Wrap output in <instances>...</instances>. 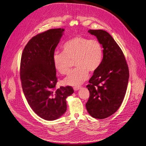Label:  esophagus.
I'll use <instances>...</instances> for the list:
<instances>
[{"instance_id": "34e87169", "label": "esophagus", "mask_w": 146, "mask_h": 146, "mask_svg": "<svg viewBox=\"0 0 146 146\" xmlns=\"http://www.w3.org/2000/svg\"><path fill=\"white\" fill-rule=\"evenodd\" d=\"M80 88V87H77V86H75V87H73V89H74V91H77V90H78Z\"/></svg>"}]
</instances>
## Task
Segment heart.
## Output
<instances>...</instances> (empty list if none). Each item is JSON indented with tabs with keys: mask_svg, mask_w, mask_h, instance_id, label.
I'll return each instance as SVG.
<instances>
[{
	"mask_svg": "<svg viewBox=\"0 0 146 146\" xmlns=\"http://www.w3.org/2000/svg\"><path fill=\"white\" fill-rule=\"evenodd\" d=\"M62 49L63 52H56L53 57L55 69L61 74H67L70 60H74L77 68L64 79L65 85H81L88 78V72H95L102 63L103 49L97 39L76 36L66 41Z\"/></svg>",
	"mask_w": 146,
	"mask_h": 146,
	"instance_id": "obj_1",
	"label": "heart"
}]
</instances>
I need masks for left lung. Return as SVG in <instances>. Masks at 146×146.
<instances>
[{
  "label": "left lung",
  "mask_w": 146,
  "mask_h": 146,
  "mask_svg": "<svg viewBox=\"0 0 146 146\" xmlns=\"http://www.w3.org/2000/svg\"><path fill=\"white\" fill-rule=\"evenodd\" d=\"M103 48V59L100 68L86 87L90 97L86 104L88 113L96 119L107 118L120 107L129 81V68L120 47L112 36L102 30H90Z\"/></svg>",
  "instance_id": "obj_1"
}]
</instances>
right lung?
Wrapping results in <instances>:
<instances>
[{
  "mask_svg": "<svg viewBox=\"0 0 146 146\" xmlns=\"http://www.w3.org/2000/svg\"><path fill=\"white\" fill-rule=\"evenodd\" d=\"M64 31L51 29L33 37L25 45L21 59L24 94L34 112L46 121L56 120L65 113L66 98L74 92L70 86L54 89L57 77L53 57Z\"/></svg>",
  "mask_w": 146,
  "mask_h": 146,
  "instance_id": "1",
  "label": "right lung"
}]
</instances>
